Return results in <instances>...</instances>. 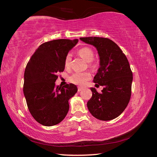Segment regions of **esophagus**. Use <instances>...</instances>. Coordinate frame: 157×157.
Returning a JSON list of instances; mask_svg holds the SVG:
<instances>
[{"instance_id": "34e87169", "label": "esophagus", "mask_w": 157, "mask_h": 157, "mask_svg": "<svg viewBox=\"0 0 157 157\" xmlns=\"http://www.w3.org/2000/svg\"><path fill=\"white\" fill-rule=\"evenodd\" d=\"M82 90H83V88H82V87H78V92H80V91H82Z\"/></svg>"}]
</instances>
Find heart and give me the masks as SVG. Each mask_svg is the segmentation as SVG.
Masks as SVG:
<instances>
[{"instance_id":"obj_1","label":"heart","mask_w":157,"mask_h":157,"mask_svg":"<svg viewBox=\"0 0 157 157\" xmlns=\"http://www.w3.org/2000/svg\"><path fill=\"white\" fill-rule=\"evenodd\" d=\"M78 54L86 62H89L90 66H94L92 61L94 59L95 53L91 48H82L78 50ZM71 61H72V55L71 53H68L64 59V66L66 68L70 67ZM90 78H91V73L89 72H76L69 78V80L73 84L82 86L86 84Z\"/></svg>"}]
</instances>
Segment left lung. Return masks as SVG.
Masks as SVG:
<instances>
[{"instance_id": "obj_1", "label": "left lung", "mask_w": 157, "mask_h": 157, "mask_svg": "<svg viewBox=\"0 0 157 157\" xmlns=\"http://www.w3.org/2000/svg\"><path fill=\"white\" fill-rule=\"evenodd\" d=\"M80 40L94 46L100 56V68L94 78L95 85L104 88L102 93L91 88L88 102L90 113L100 121H110L123 112L132 94V71L125 55L115 42L108 38L89 36Z\"/></svg>"}]
</instances>
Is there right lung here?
<instances>
[{"label":"right lung","instance_id":"right-lung-1","mask_svg":"<svg viewBox=\"0 0 157 157\" xmlns=\"http://www.w3.org/2000/svg\"><path fill=\"white\" fill-rule=\"evenodd\" d=\"M78 39H56L39 46L28 62L23 94L31 115L44 126L62 121L69 109L68 100L78 91L75 84L55 86L57 73L64 70V59Z\"/></svg>","mask_w":157,"mask_h":157}]
</instances>
